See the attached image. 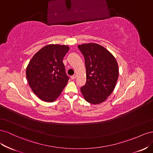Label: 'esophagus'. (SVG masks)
Segmentation results:
<instances>
[{"instance_id": "34e87169", "label": "esophagus", "mask_w": 153, "mask_h": 153, "mask_svg": "<svg viewBox=\"0 0 153 153\" xmlns=\"http://www.w3.org/2000/svg\"><path fill=\"white\" fill-rule=\"evenodd\" d=\"M71 79H72V80H74V79H75L76 78V75H74V76H72L71 77Z\"/></svg>"}]
</instances>
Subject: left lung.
Listing matches in <instances>:
<instances>
[{"instance_id": "left-lung-1", "label": "left lung", "mask_w": 153, "mask_h": 153, "mask_svg": "<svg viewBox=\"0 0 153 153\" xmlns=\"http://www.w3.org/2000/svg\"><path fill=\"white\" fill-rule=\"evenodd\" d=\"M78 48L84 56L86 72V82L81 88V93L90 104L102 103L114 90L119 77L116 59L97 43H84Z\"/></svg>"}]
</instances>
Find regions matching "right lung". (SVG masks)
<instances>
[{
    "label": "right lung",
    "instance_id": "obj_1",
    "mask_svg": "<svg viewBox=\"0 0 153 153\" xmlns=\"http://www.w3.org/2000/svg\"><path fill=\"white\" fill-rule=\"evenodd\" d=\"M67 45H47L33 56L26 68V77L34 94L43 101H54L69 79L63 63Z\"/></svg>",
    "mask_w": 153,
    "mask_h": 153
}]
</instances>
